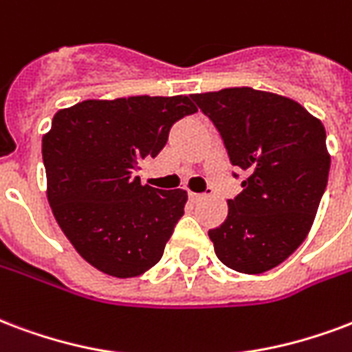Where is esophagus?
<instances>
[{"label": "esophagus", "mask_w": 352, "mask_h": 352, "mask_svg": "<svg viewBox=\"0 0 352 352\" xmlns=\"http://www.w3.org/2000/svg\"><path fill=\"white\" fill-rule=\"evenodd\" d=\"M207 196V194H197V192H188V197H190V201H199V199H203V197Z\"/></svg>", "instance_id": "obj_1"}]
</instances>
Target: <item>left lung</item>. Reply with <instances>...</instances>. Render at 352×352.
I'll use <instances>...</instances> for the list:
<instances>
[{
  "mask_svg": "<svg viewBox=\"0 0 352 352\" xmlns=\"http://www.w3.org/2000/svg\"><path fill=\"white\" fill-rule=\"evenodd\" d=\"M192 100L218 129L231 164L248 175L228 199L226 222L209 229L216 256L242 274L274 269L308 236L329 183L324 126L293 98L252 87Z\"/></svg>",
  "mask_w": 352,
  "mask_h": 352,
  "instance_id": "left-lung-1",
  "label": "left lung"
}]
</instances>
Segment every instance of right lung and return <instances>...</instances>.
<instances>
[{
	"label": "right lung",
	"mask_w": 352,
	"mask_h": 352,
	"mask_svg": "<svg viewBox=\"0 0 352 352\" xmlns=\"http://www.w3.org/2000/svg\"><path fill=\"white\" fill-rule=\"evenodd\" d=\"M194 111L192 95H142L83 100L54 116L43 136L48 203L70 244L104 274L134 278L160 261L188 194L134 173Z\"/></svg>",
	"instance_id": "1"
}]
</instances>
